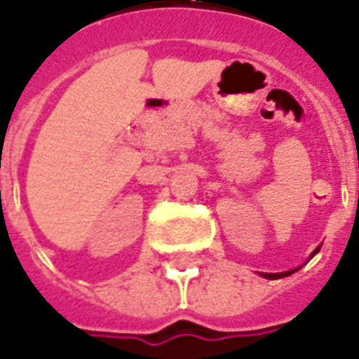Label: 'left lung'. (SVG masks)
<instances>
[{"label":"left lung","instance_id":"8db88e82","mask_svg":"<svg viewBox=\"0 0 359 359\" xmlns=\"http://www.w3.org/2000/svg\"><path fill=\"white\" fill-rule=\"evenodd\" d=\"M316 252H318V248H316L313 254H316ZM292 273H294V271H286V273H264V277L265 278H273V280H275V278L288 277V275H292Z\"/></svg>","mask_w":359,"mask_h":359}]
</instances>
